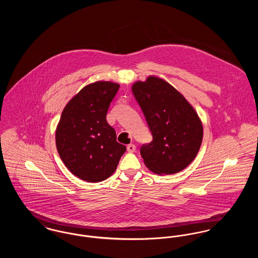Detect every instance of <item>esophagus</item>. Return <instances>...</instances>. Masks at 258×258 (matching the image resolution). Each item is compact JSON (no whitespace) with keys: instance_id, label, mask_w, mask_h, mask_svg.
I'll use <instances>...</instances> for the list:
<instances>
[{"instance_id":"34e87169","label":"esophagus","mask_w":258,"mask_h":258,"mask_svg":"<svg viewBox=\"0 0 258 258\" xmlns=\"http://www.w3.org/2000/svg\"><path fill=\"white\" fill-rule=\"evenodd\" d=\"M135 150H136V146L134 144H130L127 146V151L129 153H133V152H135Z\"/></svg>"}]
</instances>
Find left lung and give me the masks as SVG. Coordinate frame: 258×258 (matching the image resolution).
Segmentation results:
<instances>
[{
    "label": "left lung",
    "instance_id": "8db88e82",
    "mask_svg": "<svg viewBox=\"0 0 258 258\" xmlns=\"http://www.w3.org/2000/svg\"><path fill=\"white\" fill-rule=\"evenodd\" d=\"M153 140L141 147L148 169L172 175L185 169L196 158L203 141V123L184 95L155 75L132 85Z\"/></svg>",
    "mask_w": 258,
    "mask_h": 258
}]
</instances>
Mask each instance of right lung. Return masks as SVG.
Instances as JSON below:
<instances>
[{
  "mask_svg": "<svg viewBox=\"0 0 258 258\" xmlns=\"http://www.w3.org/2000/svg\"><path fill=\"white\" fill-rule=\"evenodd\" d=\"M120 85L96 81L84 86L69 101L55 130L60 159L77 178L97 183L115 172L126 147L116 141L106 114Z\"/></svg>",
  "mask_w": 258,
  "mask_h": 258,
  "instance_id": "obj_1",
  "label": "right lung"
}]
</instances>
